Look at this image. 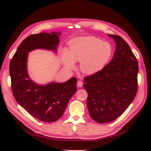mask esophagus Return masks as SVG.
Masks as SVG:
<instances>
[{
	"mask_svg": "<svg viewBox=\"0 0 151 151\" xmlns=\"http://www.w3.org/2000/svg\"><path fill=\"white\" fill-rule=\"evenodd\" d=\"M83 86V83L81 81H79L78 82H77V86L79 87V88H82Z\"/></svg>",
	"mask_w": 151,
	"mask_h": 151,
	"instance_id": "esophagus-1",
	"label": "esophagus"
}]
</instances>
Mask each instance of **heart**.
Wrapping results in <instances>:
<instances>
[{
  "mask_svg": "<svg viewBox=\"0 0 151 151\" xmlns=\"http://www.w3.org/2000/svg\"><path fill=\"white\" fill-rule=\"evenodd\" d=\"M113 53L111 44L94 36H81L70 40L68 49H63L61 57L68 70H74L76 62H80V69L85 74L92 75L107 65Z\"/></svg>",
  "mask_w": 151,
  "mask_h": 151,
  "instance_id": "heart-1",
  "label": "heart"
}]
</instances>
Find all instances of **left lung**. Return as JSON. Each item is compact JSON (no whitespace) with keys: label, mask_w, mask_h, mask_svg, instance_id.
I'll return each instance as SVG.
<instances>
[{"label":"left lung","mask_w":151,"mask_h":151,"mask_svg":"<svg viewBox=\"0 0 151 151\" xmlns=\"http://www.w3.org/2000/svg\"><path fill=\"white\" fill-rule=\"evenodd\" d=\"M116 43L111 60L98 73L84 78L87 107L91 118L111 122L124 112L137 91L139 64L129 45L120 36L108 35Z\"/></svg>","instance_id":"8db88e82"}]
</instances>
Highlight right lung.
Here are the masks:
<instances>
[{
  "mask_svg": "<svg viewBox=\"0 0 151 151\" xmlns=\"http://www.w3.org/2000/svg\"><path fill=\"white\" fill-rule=\"evenodd\" d=\"M60 35L61 32H42L28 36L18 47L10 62L14 97L31 116L45 122H55L62 116L70 99L77 91V79L72 77L62 83H36L28 74V58L29 53L36 49L57 53Z\"/></svg>",
  "mask_w": 151,
  "mask_h": 151,
  "instance_id": "obj_1",
  "label": "right lung"
}]
</instances>
